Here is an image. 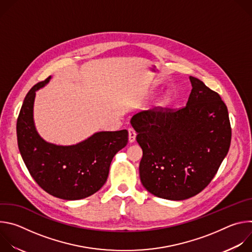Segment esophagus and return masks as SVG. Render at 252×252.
Returning a JSON list of instances; mask_svg holds the SVG:
<instances>
[{"instance_id":"obj_1","label":"esophagus","mask_w":252,"mask_h":252,"mask_svg":"<svg viewBox=\"0 0 252 252\" xmlns=\"http://www.w3.org/2000/svg\"><path fill=\"white\" fill-rule=\"evenodd\" d=\"M135 135H136V133H135L134 129L129 127L128 128V141L129 142H133L135 140Z\"/></svg>"}]
</instances>
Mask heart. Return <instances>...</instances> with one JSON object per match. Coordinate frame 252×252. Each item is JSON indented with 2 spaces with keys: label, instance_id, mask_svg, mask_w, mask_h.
<instances>
[{
  "label": "heart",
  "instance_id": "b5f03b06",
  "mask_svg": "<svg viewBox=\"0 0 252 252\" xmlns=\"http://www.w3.org/2000/svg\"><path fill=\"white\" fill-rule=\"evenodd\" d=\"M169 100H170V98H169V96H167V97L165 98V101L167 102V101H169Z\"/></svg>",
  "mask_w": 252,
  "mask_h": 252
}]
</instances>
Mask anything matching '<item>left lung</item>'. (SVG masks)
Listing matches in <instances>:
<instances>
[{"mask_svg": "<svg viewBox=\"0 0 252 252\" xmlns=\"http://www.w3.org/2000/svg\"><path fill=\"white\" fill-rule=\"evenodd\" d=\"M192 90L178 110L155 107L130 121L142 150L140 182L152 194L184 200L203 190L228 153L231 126L220 95L189 77Z\"/></svg>", "mask_w": 252, "mask_h": 252, "instance_id": "1", "label": "left lung"}]
</instances>
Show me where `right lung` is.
<instances>
[{
  "instance_id": "right-lung-1",
  "label": "right lung",
  "mask_w": 252,
  "mask_h": 252,
  "mask_svg": "<svg viewBox=\"0 0 252 252\" xmlns=\"http://www.w3.org/2000/svg\"><path fill=\"white\" fill-rule=\"evenodd\" d=\"M51 77L27 94L17 120L18 146L32 175L45 191L58 198L76 200L96 192L105 184L111 162L128 140L126 129L99 131L75 146H56L35 130L32 107L35 92Z\"/></svg>"
}]
</instances>
